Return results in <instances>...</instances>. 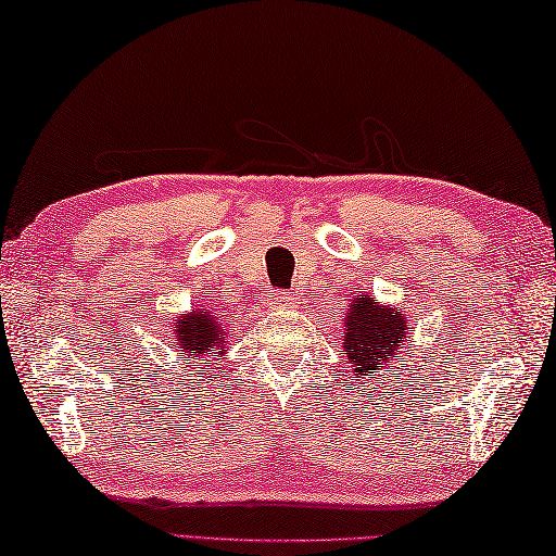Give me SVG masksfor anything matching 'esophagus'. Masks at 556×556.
<instances>
[{"mask_svg": "<svg viewBox=\"0 0 556 556\" xmlns=\"http://www.w3.org/2000/svg\"><path fill=\"white\" fill-rule=\"evenodd\" d=\"M298 298L286 293V290H270L268 295V307L270 309H288V307H295Z\"/></svg>", "mask_w": 556, "mask_h": 556, "instance_id": "1", "label": "esophagus"}]
</instances>
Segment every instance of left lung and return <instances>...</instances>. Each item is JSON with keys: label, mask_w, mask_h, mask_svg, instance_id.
Segmentation results:
<instances>
[{"label": "left lung", "mask_w": 556, "mask_h": 556, "mask_svg": "<svg viewBox=\"0 0 556 556\" xmlns=\"http://www.w3.org/2000/svg\"><path fill=\"white\" fill-rule=\"evenodd\" d=\"M344 354L342 376H376L391 366L397 349L405 342L410 325L395 307L376 305L374 298L356 295L344 313Z\"/></svg>", "instance_id": "1"}]
</instances>
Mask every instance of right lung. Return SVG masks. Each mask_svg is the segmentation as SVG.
<instances>
[{"label": "right lung", "instance_id": "right-lung-1", "mask_svg": "<svg viewBox=\"0 0 556 556\" xmlns=\"http://www.w3.org/2000/svg\"><path fill=\"white\" fill-rule=\"evenodd\" d=\"M173 346L178 349L182 358L200 356L204 362L207 354H224V325L212 313H198L180 317L173 323Z\"/></svg>", "mask_w": 556, "mask_h": 556}]
</instances>
